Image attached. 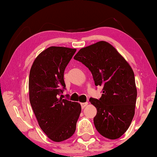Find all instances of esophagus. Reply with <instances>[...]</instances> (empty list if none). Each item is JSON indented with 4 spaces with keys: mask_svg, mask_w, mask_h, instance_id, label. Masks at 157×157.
I'll list each match as a JSON object with an SVG mask.
<instances>
[{
    "mask_svg": "<svg viewBox=\"0 0 157 157\" xmlns=\"http://www.w3.org/2000/svg\"><path fill=\"white\" fill-rule=\"evenodd\" d=\"M88 105V102H85V103H81V108L82 109H84L86 106Z\"/></svg>",
    "mask_w": 157,
    "mask_h": 157,
    "instance_id": "1",
    "label": "esophagus"
}]
</instances>
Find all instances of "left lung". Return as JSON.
<instances>
[{"label": "left lung", "instance_id": "obj_1", "mask_svg": "<svg viewBox=\"0 0 157 157\" xmlns=\"http://www.w3.org/2000/svg\"><path fill=\"white\" fill-rule=\"evenodd\" d=\"M74 59L89 68L95 85L103 87L99 99H89L97 110L94 119L96 130L107 139H119L129 127L135 113L137 90L132 67L104 40L81 48Z\"/></svg>", "mask_w": 157, "mask_h": 157}]
</instances>
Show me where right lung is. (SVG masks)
<instances>
[{"label":"right lung","mask_w":157,"mask_h":157,"mask_svg":"<svg viewBox=\"0 0 157 157\" xmlns=\"http://www.w3.org/2000/svg\"><path fill=\"white\" fill-rule=\"evenodd\" d=\"M76 51L66 47H49L36 58L30 70V103L40 128L56 142L73 136L81 111L78 102L58 98L66 87L64 71Z\"/></svg>","instance_id":"add662e5"}]
</instances>
